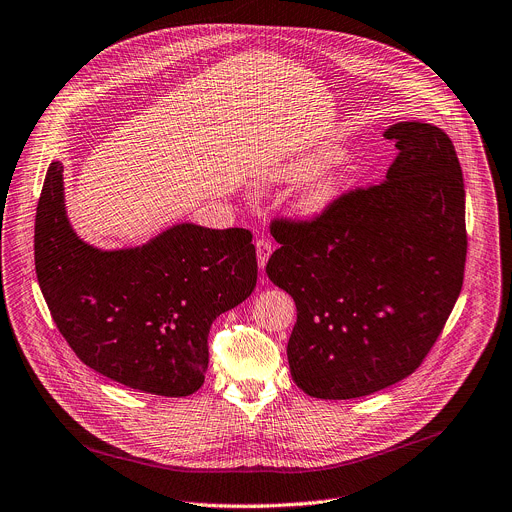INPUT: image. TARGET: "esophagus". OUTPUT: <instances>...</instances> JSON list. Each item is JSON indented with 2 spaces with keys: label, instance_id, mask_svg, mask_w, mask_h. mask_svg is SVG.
<instances>
[{
  "label": "esophagus",
  "instance_id": "1",
  "mask_svg": "<svg viewBox=\"0 0 512 512\" xmlns=\"http://www.w3.org/2000/svg\"><path fill=\"white\" fill-rule=\"evenodd\" d=\"M255 249H257V261H259V267L263 269V267L267 265L269 257H271L273 247H271V243H269L267 239H259V241L255 243Z\"/></svg>",
  "mask_w": 512,
  "mask_h": 512
}]
</instances>
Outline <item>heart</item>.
Segmentation results:
<instances>
[{"label":"heart","instance_id":"b5f03b06","mask_svg":"<svg viewBox=\"0 0 512 512\" xmlns=\"http://www.w3.org/2000/svg\"><path fill=\"white\" fill-rule=\"evenodd\" d=\"M342 150L338 145H316L302 154L291 156L269 172L273 184H294L306 180L298 190L291 212L300 221H318L336 208L352 184V170L346 162L334 161L340 158ZM333 166L330 167L329 164Z\"/></svg>","mask_w":512,"mask_h":512}]
</instances>
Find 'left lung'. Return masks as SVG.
I'll list each match as a JSON object with an SVG mask.
<instances>
[{
  "mask_svg": "<svg viewBox=\"0 0 512 512\" xmlns=\"http://www.w3.org/2000/svg\"><path fill=\"white\" fill-rule=\"evenodd\" d=\"M385 180L346 194L312 223H273L269 279L294 298V383L318 399H356L409 377L460 296L466 192L442 127L399 121Z\"/></svg>",
  "mask_w": 512,
  "mask_h": 512,
  "instance_id": "left-lung-1",
  "label": "left lung"
}]
</instances>
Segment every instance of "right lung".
<instances>
[{
  "instance_id": "add662e5",
  "label": "right lung",
  "mask_w": 512,
  "mask_h": 512,
  "mask_svg": "<svg viewBox=\"0 0 512 512\" xmlns=\"http://www.w3.org/2000/svg\"><path fill=\"white\" fill-rule=\"evenodd\" d=\"M62 170L48 166L34 229L36 275L60 334L115 383L192 395L208 371L210 324L255 289L253 235L176 223L135 247H95L68 221Z\"/></svg>"
}]
</instances>
